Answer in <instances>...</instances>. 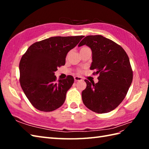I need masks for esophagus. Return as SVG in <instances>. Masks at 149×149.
Here are the masks:
<instances>
[{
  "instance_id": "obj_1",
  "label": "esophagus",
  "mask_w": 149,
  "mask_h": 149,
  "mask_svg": "<svg viewBox=\"0 0 149 149\" xmlns=\"http://www.w3.org/2000/svg\"><path fill=\"white\" fill-rule=\"evenodd\" d=\"M74 79L75 81H79L83 80V79H82L81 77H79V76H75Z\"/></svg>"
}]
</instances>
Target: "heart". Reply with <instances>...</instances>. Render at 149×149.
<instances>
[{
	"label": "heart",
	"instance_id": "1",
	"mask_svg": "<svg viewBox=\"0 0 149 149\" xmlns=\"http://www.w3.org/2000/svg\"><path fill=\"white\" fill-rule=\"evenodd\" d=\"M88 49V47H82V48H81V50H84V49ZM79 72H81V70H79Z\"/></svg>",
	"mask_w": 149,
	"mask_h": 149
}]
</instances>
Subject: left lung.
<instances>
[{
	"instance_id": "8db88e82",
	"label": "left lung",
	"mask_w": 149,
	"mask_h": 149,
	"mask_svg": "<svg viewBox=\"0 0 149 149\" xmlns=\"http://www.w3.org/2000/svg\"><path fill=\"white\" fill-rule=\"evenodd\" d=\"M91 49L93 74H99L95 84L87 79L82 99L88 109L97 113L111 111L119 106L132 81V70L127 53L113 41L101 35L87 36L79 44Z\"/></svg>"
}]
</instances>
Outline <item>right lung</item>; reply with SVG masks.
Returning a JSON list of instances; mask_svg holds the SVG:
<instances>
[{
    "label": "right lung",
    "mask_w": 149,
    "mask_h": 149,
    "mask_svg": "<svg viewBox=\"0 0 149 149\" xmlns=\"http://www.w3.org/2000/svg\"><path fill=\"white\" fill-rule=\"evenodd\" d=\"M83 37H50L33 43L22 56L19 64L20 86L36 109L52 111L65 102L74 79L68 75L57 81L54 72L65 65L67 53Z\"/></svg>",
    "instance_id": "1"
}]
</instances>
